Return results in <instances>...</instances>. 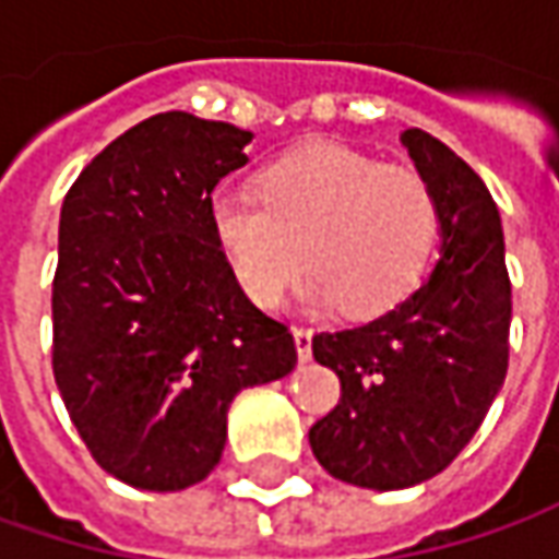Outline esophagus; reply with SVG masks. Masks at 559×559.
Wrapping results in <instances>:
<instances>
[{
    "label": "esophagus",
    "instance_id": "34e87169",
    "mask_svg": "<svg viewBox=\"0 0 559 559\" xmlns=\"http://www.w3.org/2000/svg\"><path fill=\"white\" fill-rule=\"evenodd\" d=\"M292 335H295V352H298V360H308V357H311L313 330H308V326H295Z\"/></svg>",
    "mask_w": 559,
    "mask_h": 559
}]
</instances>
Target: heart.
<instances>
[{
  "label": "heart",
  "mask_w": 559,
  "mask_h": 559,
  "mask_svg": "<svg viewBox=\"0 0 559 559\" xmlns=\"http://www.w3.org/2000/svg\"><path fill=\"white\" fill-rule=\"evenodd\" d=\"M258 192L221 189L207 202L214 246L258 308H276L308 261L313 308L379 317L417 289L439 233V207L417 170L311 142L270 164Z\"/></svg>",
  "instance_id": "heart-1"
}]
</instances>
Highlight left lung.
I'll list each match as a JSON object with an SVG mask.
<instances>
[{
  "label": "left lung",
  "instance_id": "left-lung-1",
  "mask_svg": "<svg viewBox=\"0 0 559 559\" xmlns=\"http://www.w3.org/2000/svg\"><path fill=\"white\" fill-rule=\"evenodd\" d=\"M439 207V258L414 295L355 330L313 335L342 401L308 432L320 466L357 488L439 476L483 426L507 376L504 229L479 174L426 130H404Z\"/></svg>",
  "mask_w": 559,
  "mask_h": 559
}]
</instances>
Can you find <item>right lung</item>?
I'll list each match as a JSON object with an SVG mask.
<instances>
[{
	"label": "right lung",
	"instance_id": "add662e5",
	"mask_svg": "<svg viewBox=\"0 0 559 559\" xmlns=\"http://www.w3.org/2000/svg\"><path fill=\"white\" fill-rule=\"evenodd\" d=\"M248 130L167 111L130 127L71 186L58 224L52 370L96 463L180 491L221 463L226 411L295 370L214 246L207 202L248 164Z\"/></svg>",
	"mask_w": 559,
	"mask_h": 559
}]
</instances>
